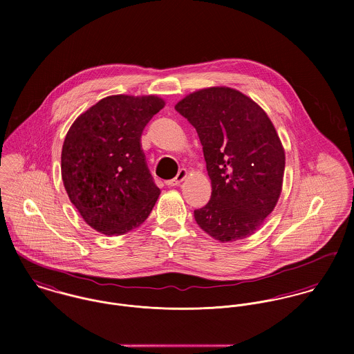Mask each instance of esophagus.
Returning <instances> with one entry per match:
<instances>
[{"mask_svg":"<svg viewBox=\"0 0 354 354\" xmlns=\"http://www.w3.org/2000/svg\"><path fill=\"white\" fill-rule=\"evenodd\" d=\"M187 176H188V171H187V169H180L178 170V173H177V176L174 177V178H171V180H169L167 181V185H170V187H176V185H180L185 178H187Z\"/></svg>","mask_w":354,"mask_h":354,"instance_id":"1","label":"esophagus"}]
</instances>
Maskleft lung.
I'll use <instances>...</instances> for the list:
<instances>
[{
  "label": "left lung",
  "instance_id": "left-lung-1",
  "mask_svg": "<svg viewBox=\"0 0 354 354\" xmlns=\"http://www.w3.org/2000/svg\"><path fill=\"white\" fill-rule=\"evenodd\" d=\"M176 110L196 129L211 199L195 221L221 243L252 236L279 199L285 150L267 113L230 87H209L178 102Z\"/></svg>",
  "mask_w": 354,
  "mask_h": 354
}]
</instances>
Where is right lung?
I'll list each match as a JSON object with an SVG mask.
<instances>
[{"label": "right lung", "instance_id": "right-lung-1", "mask_svg": "<svg viewBox=\"0 0 354 354\" xmlns=\"http://www.w3.org/2000/svg\"><path fill=\"white\" fill-rule=\"evenodd\" d=\"M165 101L156 95H110L71 125L61 152L69 201L93 229L121 236L139 227L160 194L140 138Z\"/></svg>", "mask_w": 354, "mask_h": 354}]
</instances>
